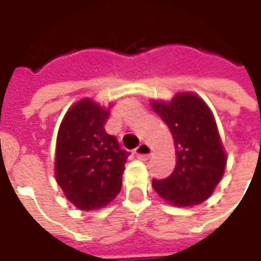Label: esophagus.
I'll list each match as a JSON object with an SVG mask.
<instances>
[{"mask_svg": "<svg viewBox=\"0 0 261 261\" xmlns=\"http://www.w3.org/2000/svg\"><path fill=\"white\" fill-rule=\"evenodd\" d=\"M151 153H152V148L148 144H144V142L140 144V147L136 148V156L141 161H147L151 156Z\"/></svg>", "mask_w": 261, "mask_h": 261, "instance_id": "esophagus-1", "label": "esophagus"}]
</instances>
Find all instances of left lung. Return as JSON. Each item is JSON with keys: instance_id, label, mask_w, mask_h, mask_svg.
Listing matches in <instances>:
<instances>
[{"instance_id": "left-lung-1", "label": "left lung", "mask_w": 261, "mask_h": 261, "mask_svg": "<svg viewBox=\"0 0 261 261\" xmlns=\"http://www.w3.org/2000/svg\"><path fill=\"white\" fill-rule=\"evenodd\" d=\"M152 109L169 127L177 158L169 177L153 179V190L177 207L205 201L222 179L226 165L211 110L193 93H179L170 103L152 102Z\"/></svg>"}]
</instances>
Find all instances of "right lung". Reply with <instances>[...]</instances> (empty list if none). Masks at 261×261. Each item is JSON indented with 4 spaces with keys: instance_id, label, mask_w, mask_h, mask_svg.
<instances>
[{
    "instance_id": "obj_1",
    "label": "right lung",
    "mask_w": 261,
    "mask_h": 261,
    "mask_svg": "<svg viewBox=\"0 0 261 261\" xmlns=\"http://www.w3.org/2000/svg\"><path fill=\"white\" fill-rule=\"evenodd\" d=\"M109 110L91 99L75 103L60 124L56 179L75 207L91 211L113 201L130 152L105 130Z\"/></svg>"
}]
</instances>
